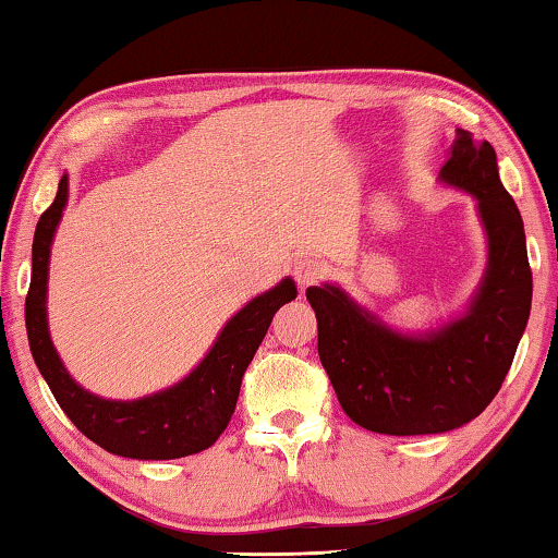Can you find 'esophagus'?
<instances>
[{"instance_id": "obj_1", "label": "esophagus", "mask_w": 558, "mask_h": 558, "mask_svg": "<svg viewBox=\"0 0 558 558\" xmlns=\"http://www.w3.org/2000/svg\"><path fill=\"white\" fill-rule=\"evenodd\" d=\"M320 272H323V268L315 260H298L293 265V276H295V282L301 290L311 288L313 282L320 278Z\"/></svg>"}]
</instances>
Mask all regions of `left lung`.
<instances>
[{"instance_id": "8db88e82", "label": "left lung", "mask_w": 558, "mask_h": 558, "mask_svg": "<svg viewBox=\"0 0 558 558\" xmlns=\"http://www.w3.org/2000/svg\"><path fill=\"white\" fill-rule=\"evenodd\" d=\"M476 199L486 270L465 311L423 332L390 328L340 286L305 290L318 318V355L348 418L386 436L446 434L494 401L531 313L523 220L498 178L494 147L456 130L438 172Z\"/></svg>"}]
</instances>
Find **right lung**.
Returning a JSON list of instances; mask_svg holds the SVG:
<instances>
[{
  "label": "right lung",
  "mask_w": 558,
  "mask_h": 558,
  "mask_svg": "<svg viewBox=\"0 0 558 558\" xmlns=\"http://www.w3.org/2000/svg\"><path fill=\"white\" fill-rule=\"evenodd\" d=\"M66 197H70V180L62 174L54 203L41 213L32 243V280L24 303V323H27L32 359L41 378L47 380L66 418L105 451L137 461H170L205 451L220 438L235 413L243 373L251 365L257 345L263 343L272 315L286 303L295 301L298 288L293 278H282L276 288L265 290L240 307L215 338L205 359L174 386L135 401L95 396L70 376L49 338V253Z\"/></svg>",
  "instance_id": "right-lung-1"
}]
</instances>
